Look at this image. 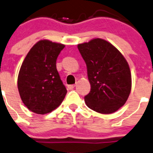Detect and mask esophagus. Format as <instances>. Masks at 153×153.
<instances>
[{"instance_id": "obj_1", "label": "esophagus", "mask_w": 153, "mask_h": 153, "mask_svg": "<svg viewBox=\"0 0 153 153\" xmlns=\"http://www.w3.org/2000/svg\"><path fill=\"white\" fill-rule=\"evenodd\" d=\"M75 84H72V85H68V89L69 90H73L75 87Z\"/></svg>"}]
</instances>
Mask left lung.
<instances>
[{
	"label": "left lung",
	"mask_w": 153,
	"mask_h": 153,
	"mask_svg": "<svg viewBox=\"0 0 153 153\" xmlns=\"http://www.w3.org/2000/svg\"><path fill=\"white\" fill-rule=\"evenodd\" d=\"M87 65L91 91L87 106L100 114L117 111L127 101L131 89L128 63L114 45L101 39L78 44Z\"/></svg>",
	"instance_id": "obj_1"
}]
</instances>
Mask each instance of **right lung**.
I'll return each mask as SVG.
<instances>
[{
	"label": "right lung",
	"instance_id": "obj_1",
	"mask_svg": "<svg viewBox=\"0 0 153 153\" xmlns=\"http://www.w3.org/2000/svg\"><path fill=\"white\" fill-rule=\"evenodd\" d=\"M65 45L40 40L30 49L21 66L18 88L28 110L48 114L58 108L66 94L56 69V59Z\"/></svg>",
	"mask_w": 153,
	"mask_h": 153
}]
</instances>
